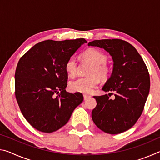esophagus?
I'll return each instance as SVG.
<instances>
[{"mask_svg":"<svg viewBox=\"0 0 160 160\" xmlns=\"http://www.w3.org/2000/svg\"><path fill=\"white\" fill-rule=\"evenodd\" d=\"M83 97H84V100H87L91 97L90 95H88V94H84Z\"/></svg>","mask_w":160,"mask_h":160,"instance_id":"34e87169","label":"esophagus"}]
</instances>
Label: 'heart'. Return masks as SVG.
<instances>
[{
    "instance_id": "heart-1",
    "label": "heart",
    "mask_w": 160,
    "mask_h": 160,
    "mask_svg": "<svg viewBox=\"0 0 160 160\" xmlns=\"http://www.w3.org/2000/svg\"><path fill=\"white\" fill-rule=\"evenodd\" d=\"M86 62L92 65L88 72L90 76L80 78L70 83V90L75 92L90 93L99 85V81H106L111 75V68L107 64V56L95 48L86 49L82 53ZM65 70L70 77H74L78 72V63L74 57L68 59L65 64Z\"/></svg>"
}]
</instances>
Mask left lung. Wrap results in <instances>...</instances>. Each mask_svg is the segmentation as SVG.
<instances>
[{
  "label": "left lung",
  "instance_id": "obj_1",
  "mask_svg": "<svg viewBox=\"0 0 160 160\" xmlns=\"http://www.w3.org/2000/svg\"><path fill=\"white\" fill-rule=\"evenodd\" d=\"M88 46L103 48L112 56V73L102 90L115 92L113 99L112 92L94 96L97 106L92 118L102 131L121 133L135 125L144 109L150 87L148 68L133 46L123 40H94Z\"/></svg>",
  "mask_w": 160,
  "mask_h": 160
}]
</instances>
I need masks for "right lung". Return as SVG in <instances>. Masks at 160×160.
Returning a JSON list of instances; mask_svg holds the SVG:
<instances>
[{
	"mask_svg": "<svg viewBox=\"0 0 160 160\" xmlns=\"http://www.w3.org/2000/svg\"><path fill=\"white\" fill-rule=\"evenodd\" d=\"M83 39L35 44L22 56L15 74V93L24 117L38 131L52 132L66 125L72 112L83 101L80 92L66 90L65 64Z\"/></svg>",
	"mask_w": 160,
	"mask_h": 160,
	"instance_id": "1",
	"label": "right lung"
}]
</instances>
